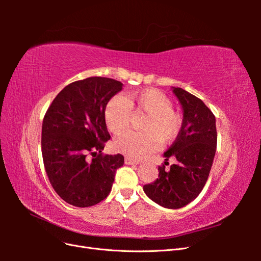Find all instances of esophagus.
Here are the masks:
<instances>
[{"label": "esophagus", "instance_id": "1", "mask_svg": "<svg viewBox=\"0 0 261 261\" xmlns=\"http://www.w3.org/2000/svg\"><path fill=\"white\" fill-rule=\"evenodd\" d=\"M125 163H126V164H139V161L133 160V159H130V158L126 156V158H125Z\"/></svg>", "mask_w": 261, "mask_h": 261}]
</instances>
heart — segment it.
<instances>
[{
	"mask_svg": "<svg viewBox=\"0 0 261 261\" xmlns=\"http://www.w3.org/2000/svg\"><path fill=\"white\" fill-rule=\"evenodd\" d=\"M172 107L167 94L154 88L113 97L106 107L105 120L114 135L128 127L132 112L146 114L139 125L141 132H126L115 139L116 150L133 159H140L152 152L159 143L175 139L183 126V115Z\"/></svg>",
	"mask_w": 261,
	"mask_h": 261,
	"instance_id": "obj_1",
	"label": "heart"
}]
</instances>
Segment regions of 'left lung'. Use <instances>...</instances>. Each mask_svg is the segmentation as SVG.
I'll return each instance as SVG.
<instances>
[{"instance_id": "obj_1", "label": "left lung", "mask_w": 261, "mask_h": 261, "mask_svg": "<svg viewBox=\"0 0 261 261\" xmlns=\"http://www.w3.org/2000/svg\"><path fill=\"white\" fill-rule=\"evenodd\" d=\"M184 111L183 126L174 143L164 152L165 160L174 156L176 163L144 185L150 199L169 209H178L192 202L206 185L217 149L216 117L203 102L181 88H173ZM169 164V163H168Z\"/></svg>"}]
</instances>
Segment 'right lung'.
<instances>
[{
  "instance_id": "right-lung-1",
  "label": "right lung",
  "mask_w": 261,
  "mask_h": 261,
  "mask_svg": "<svg viewBox=\"0 0 261 261\" xmlns=\"http://www.w3.org/2000/svg\"><path fill=\"white\" fill-rule=\"evenodd\" d=\"M122 86L107 77L77 81L67 85L46 110L41 134L44 169L54 191L72 206L90 207L106 199L116 170L124 164L120 153H101L111 138L105 110ZM88 154L97 156L89 162Z\"/></svg>"
}]
</instances>
